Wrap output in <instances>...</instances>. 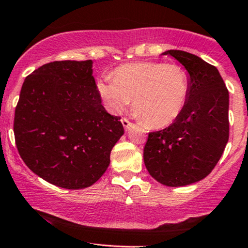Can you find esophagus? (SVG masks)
Returning a JSON list of instances; mask_svg holds the SVG:
<instances>
[{
  "mask_svg": "<svg viewBox=\"0 0 248 248\" xmlns=\"http://www.w3.org/2000/svg\"><path fill=\"white\" fill-rule=\"evenodd\" d=\"M121 122H122V126H124V128L126 130L128 129L130 126H132V122H129V120H127L126 118H122Z\"/></svg>",
  "mask_w": 248,
  "mask_h": 248,
  "instance_id": "esophagus-1",
  "label": "esophagus"
}]
</instances>
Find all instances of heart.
I'll use <instances>...</instances> for the list:
<instances>
[{"label": "heart", "mask_w": 248, "mask_h": 248, "mask_svg": "<svg viewBox=\"0 0 248 248\" xmlns=\"http://www.w3.org/2000/svg\"><path fill=\"white\" fill-rule=\"evenodd\" d=\"M96 91L110 113H121L133 99L138 118L160 128L175 121L185 108L189 75L178 63L134 62L116 68L111 78H100Z\"/></svg>", "instance_id": "b5f03b06"}]
</instances>
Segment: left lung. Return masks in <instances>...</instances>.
<instances>
[{
	"instance_id": "8db88e82",
	"label": "left lung",
	"mask_w": 248,
	"mask_h": 248,
	"mask_svg": "<svg viewBox=\"0 0 248 248\" xmlns=\"http://www.w3.org/2000/svg\"><path fill=\"white\" fill-rule=\"evenodd\" d=\"M189 74V94L179 118L152 132L143 148L149 174L160 184L180 187L202 180L216 167L230 137L228 91L219 70L199 56L167 50Z\"/></svg>"
}]
</instances>
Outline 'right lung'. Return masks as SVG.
I'll use <instances>...</instances> for the list:
<instances>
[{"mask_svg":"<svg viewBox=\"0 0 248 248\" xmlns=\"http://www.w3.org/2000/svg\"><path fill=\"white\" fill-rule=\"evenodd\" d=\"M92 67V60L43 64L26 78L15 109L14 134L24 164L62 188L95 184L124 135L121 118L101 105Z\"/></svg>","mask_w":248,"mask_h":248,"instance_id":"add662e5","label":"right lung"}]
</instances>
